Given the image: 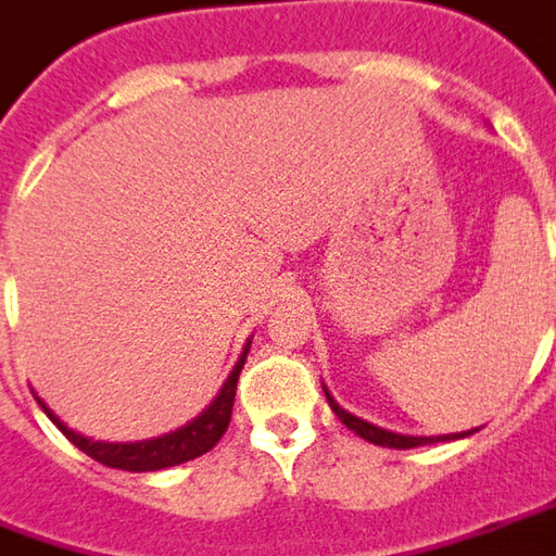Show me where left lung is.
I'll list each match as a JSON object with an SVG mask.
<instances>
[{"instance_id":"8db88e82","label":"left lung","mask_w":556,"mask_h":556,"mask_svg":"<svg viewBox=\"0 0 556 556\" xmlns=\"http://www.w3.org/2000/svg\"><path fill=\"white\" fill-rule=\"evenodd\" d=\"M327 393V402L329 408L336 412V417L342 420L348 430H354L357 435H363L366 442H372V445H381V447H420V445H435V442H451V439H463V435H469V432H463V435H400V432H390V430H381V427H375L369 420H359L357 415H351V412H344L339 402L329 396V390L324 388Z\"/></svg>"}]
</instances>
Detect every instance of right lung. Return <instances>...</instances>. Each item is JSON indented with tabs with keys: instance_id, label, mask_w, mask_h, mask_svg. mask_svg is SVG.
Wrapping results in <instances>:
<instances>
[{
	"instance_id": "obj_1",
	"label": "right lung",
	"mask_w": 556,
	"mask_h": 556,
	"mask_svg": "<svg viewBox=\"0 0 556 556\" xmlns=\"http://www.w3.org/2000/svg\"><path fill=\"white\" fill-rule=\"evenodd\" d=\"M248 354V351H244ZM244 354L236 363V369L227 378V384L220 390V396L202 412V415L187 424L181 430L168 432L163 439H151V442H132V445H111V442H93V439H84L80 432L68 430L60 417L53 415L45 402H38L45 408V415L51 417L53 424L60 427V432L66 435L68 442L80 447L87 457H93L102 466L111 469H126V472H154V469H168V466H178V463L197 460L205 451H212L220 435L227 432L229 417H232V402H236V384H239V372L244 366Z\"/></svg>"
}]
</instances>
